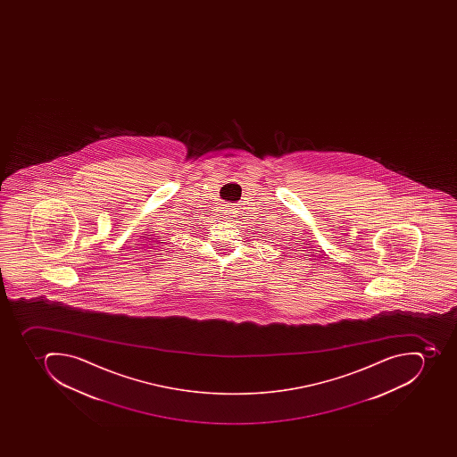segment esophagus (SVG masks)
<instances>
[{"label":"esophagus","mask_w":457,"mask_h":457,"mask_svg":"<svg viewBox=\"0 0 457 457\" xmlns=\"http://www.w3.org/2000/svg\"><path fill=\"white\" fill-rule=\"evenodd\" d=\"M234 212H233V210H231V209L226 210V217H227V219H233Z\"/></svg>","instance_id":"34e87169"}]
</instances>
